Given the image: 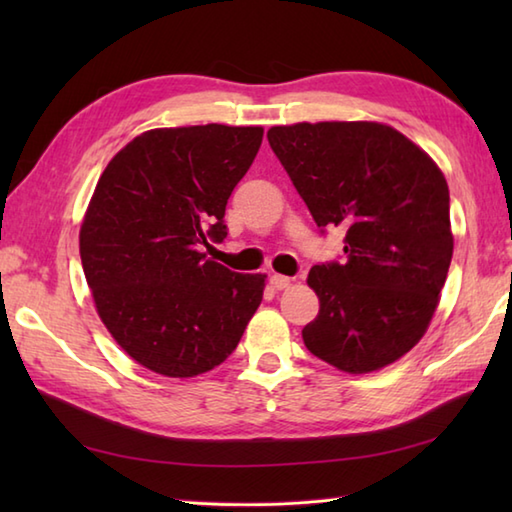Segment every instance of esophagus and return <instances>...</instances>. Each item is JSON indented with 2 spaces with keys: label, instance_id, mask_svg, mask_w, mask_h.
<instances>
[{
  "label": "esophagus",
  "instance_id": "1",
  "mask_svg": "<svg viewBox=\"0 0 512 512\" xmlns=\"http://www.w3.org/2000/svg\"><path fill=\"white\" fill-rule=\"evenodd\" d=\"M270 288L273 290H284V288H288L290 286V277H286V275H270Z\"/></svg>",
  "mask_w": 512,
  "mask_h": 512
}]
</instances>
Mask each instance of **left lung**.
<instances>
[{"label":"left lung","mask_w":512,"mask_h":512,"mask_svg":"<svg viewBox=\"0 0 512 512\" xmlns=\"http://www.w3.org/2000/svg\"><path fill=\"white\" fill-rule=\"evenodd\" d=\"M321 233L345 228L343 264L312 266L319 317L303 343L347 374L405 356L427 332L453 255L449 187L424 151L380 123L268 129Z\"/></svg>","instance_id":"8db88e82"}]
</instances>
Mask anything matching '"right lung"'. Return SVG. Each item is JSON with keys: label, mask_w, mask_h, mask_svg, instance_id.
<instances>
[{"label": "right lung", "mask_w": 512, "mask_h": 512, "mask_svg": "<svg viewBox=\"0 0 512 512\" xmlns=\"http://www.w3.org/2000/svg\"><path fill=\"white\" fill-rule=\"evenodd\" d=\"M262 127L151 129L105 167L81 226V264L114 341L151 372L189 378L233 354L266 275L233 273L204 248L262 145Z\"/></svg>", "instance_id": "add662e5"}]
</instances>
